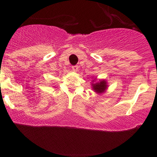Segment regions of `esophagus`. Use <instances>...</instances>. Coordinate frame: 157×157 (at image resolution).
<instances>
[{
  "mask_svg": "<svg viewBox=\"0 0 157 157\" xmlns=\"http://www.w3.org/2000/svg\"><path fill=\"white\" fill-rule=\"evenodd\" d=\"M71 68L73 71H77L78 70V67L77 65H75V66H72Z\"/></svg>",
  "mask_w": 157,
  "mask_h": 157,
  "instance_id": "34e87169",
  "label": "esophagus"
}]
</instances>
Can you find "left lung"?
Segmentation results:
<instances>
[{"instance_id":"1","label":"left lung","mask_w":157,"mask_h":157,"mask_svg":"<svg viewBox=\"0 0 157 157\" xmlns=\"http://www.w3.org/2000/svg\"><path fill=\"white\" fill-rule=\"evenodd\" d=\"M93 88L94 90L98 93H103L105 90V89L107 88L106 82L105 81H101L100 82L95 83L93 84Z\"/></svg>"}]
</instances>
